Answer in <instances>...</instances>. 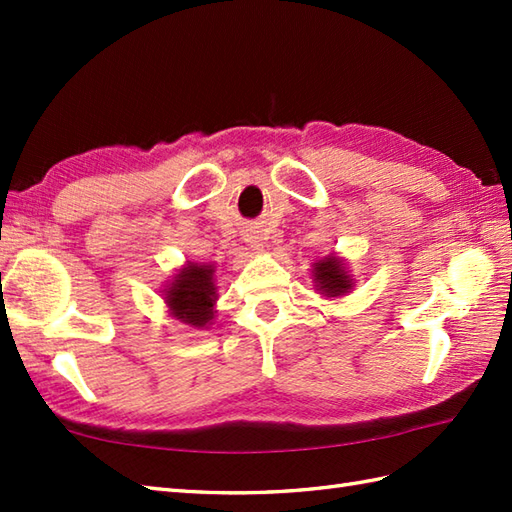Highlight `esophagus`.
<instances>
[{"instance_id":"obj_1","label":"esophagus","mask_w":512,"mask_h":512,"mask_svg":"<svg viewBox=\"0 0 512 512\" xmlns=\"http://www.w3.org/2000/svg\"><path fill=\"white\" fill-rule=\"evenodd\" d=\"M244 239H246V244H250V248H253V250H264V237L259 235V231H246Z\"/></svg>"}]
</instances>
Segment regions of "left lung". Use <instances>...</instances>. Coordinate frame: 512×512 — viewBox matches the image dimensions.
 <instances>
[{
  "label": "left lung",
  "mask_w": 512,
  "mask_h": 512,
  "mask_svg": "<svg viewBox=\"0 0 512 512\" xmlns=\"http://www.w3.org/2000/svg\"><path fill=\"white\" fill-rule=\"evenodd\" d=\"M314 290L325 299H341L354 290V277L347 268V262L336 253L325 255L310 268Z\"/></svg>",
  "instance_id": "1"
}]
</instances>
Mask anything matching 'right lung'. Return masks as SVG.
I'll list each match as a JSON object with an SVG mask.
<instances>
[{
	"label": "right lung",
	"instance_id": "add662e5",
	"mask_svg": "<svg viewBox=\"0 0 512 512\" xmlns=\"http://www.w3.org/2000/svg\"><path fill=\"white\" fill-rule=\"evenodd\" d=\"M215 264L187 262L176 270L165 290L162 299L171 319H176L193 330H204L213 325L217 306V286H215Z\"/></svg>",
	"mask_w": 512,
	"mask_h": 512
}]
</instances>
